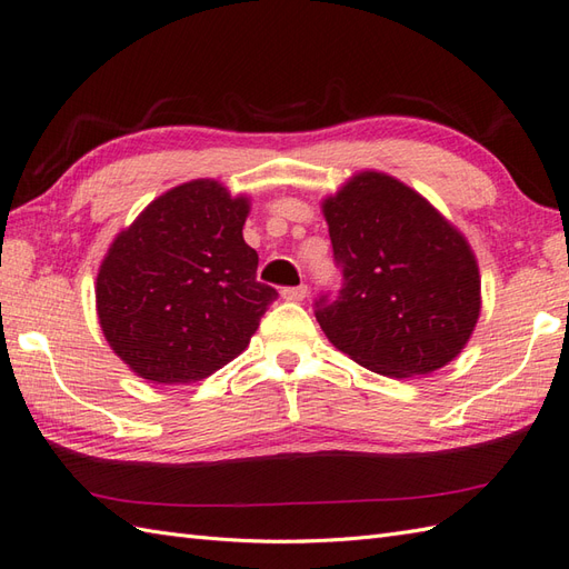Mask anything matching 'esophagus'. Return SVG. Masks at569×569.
<instances>
[{
    "instance_id": "obj_1",
    "label": "esophagus",
    "mask_w": 569,
    "mask_h": 569,
    "mask_svg": "<svg viewBox=\"0 0 569 569\" xmlns=\"http://www.w3.org/2000/svg\"><path fill=\"white\" fill-rule=\"evenodd\" d=\"M306 296H308V286H293V288L281 290V298L288 302H300Z\"/></svg>"
}]
</instances>
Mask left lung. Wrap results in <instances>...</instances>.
I'll use <instances>...</instances> for the list:
<instances>
[{
	"mask_svg": "<svg viewBox=\"0 0 569 569\" xmlns=\"http://www.w3.org/2000/svg\"><path fill=\"white\" fill-rule=\"evenodd\" d=\"M337 300L320 298L325 337L388 378L439 371L466 349L478 325L480 269L466 234L425 196L386 171L353 174L322 201Z\"/></svg>",
	"mask_w": 569,
	"mask_h": 569,
	"instance_id": "left-lung-1",
	"label": "left lung"
}]
</instances>
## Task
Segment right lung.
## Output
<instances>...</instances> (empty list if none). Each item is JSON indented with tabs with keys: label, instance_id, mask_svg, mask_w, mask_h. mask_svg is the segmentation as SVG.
Listing matches in <instances>:
<instances>
[{
	"label": "right lung",
	"instance_id": "obj_1",
	"mask_svg": "<svg viewBox=\"0 0 569 569\" xmlns=\"http://www.w3.org/2000/svg\"><path fill=\"white\" fill-rule=\"evenodd\" d=\"M247 216V196L193 179L157 196L116 234L97 273V315L138 378L196 382L249 347L279 293L257 281Z\"/></svg>",
	"mask_w": 569,
	"mask_h": 569
}]
</instances>
